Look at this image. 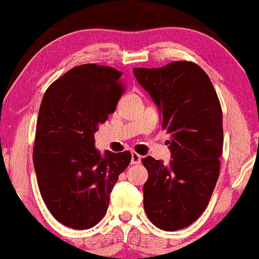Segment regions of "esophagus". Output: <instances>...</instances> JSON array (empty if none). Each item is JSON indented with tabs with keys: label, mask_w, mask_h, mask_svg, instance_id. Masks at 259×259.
<instances>
[{
	"label": "esophagus",
	"mask_w": 259,
	"mask_h": 259,
	"mask_svg": "<svg viewBox=\"0 0 259 259\" xmlns=\"http://www.w3.org/2000/svg\"><path fill=\"white\" fill-rule=\"evenodd\" d=\"M141 159L142 157L138 153H135V152H133L132 153V164L133 165H138V164H141Z\"/></svg>",
	"instance_id": "34e87169"
}]
</instances>
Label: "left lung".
Returning a JSON list of instances; mask_svg holds the SVG:
<instances>
[{
    "label": "left lung",
    "mask_w": 259,
    "mask_h": 259,
    "mask_svg": "<svg viewBox=\"0 0 259 259\" xmlns=\"http://www.w3.org/2000/svg\"><path fill=\"white\" fill-rule=\"evenodd\" d=\"M138 82L163 118L171 160L147 157L143 206L158 228L188 227L206 208L220 176L223 117L219 96L202 68L174 61L159 68H134Z\"/></svg>",
    "instance_id": "obj_1"
}]
</instances>
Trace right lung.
I'll return each mask as SVG.
<instances>
[{
	"mask_svg": "<svg viewBox=\"0 0 259 259\" xmlns=\"http://www.w3.org/2000/svg\"><path fill=\"white\" fill-rule=\"evenodd\" d=\"M121 72L110 66L73 67L42 99L33 165L46 206L59 222L89 229L101 221L110 194L132 160L130 152L95 148L99 124L116 111L123 94Z\"/></svg>",
	"mask_w": 259,
	"mask_h": 259,
	"instance_id": "add662e5",
	"label": "right lung"
}]
</instances>
